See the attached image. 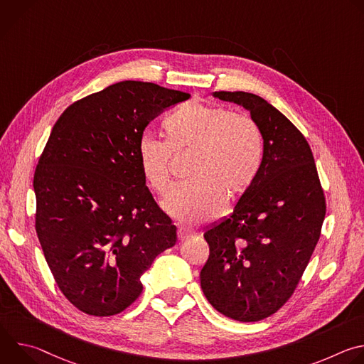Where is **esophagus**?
<instances>
[{"label": "esophagus", "mask_w": 364, "mask_h": 364, "mask_svg": "<svg viewBox=\"0 0 364 364\" xmlns=\"http://www.w3.org/2000/svg\"><path fill=\"white\" fill-rule=\"evenodd\" d=\"M177 236H178V240L183 242V240H187V239L193 237V232H190V230L186 229V228H178Z\"/></svg>", "instance_id": "34e87169"}]
</instances>
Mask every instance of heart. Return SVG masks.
Wrapping results in <instances>:
<instances>
[{
	"label": "heart",
	"mask_w": 364,
	"mask_h": 364,
	"mask_svg": "<svg viewBox=\"0 0 364 364\" xmlns=\"http://www.w3.org/2000/svg\"><path fill=\"white\" fill-rule=\"evenodd\" d=\"M166 139L144 134L136 161L146 186L160 196L171 188L173 157L191 159L187 176L164 203L166 210L186 225L218 218L226 197L237 200L255 183L264 163V139L247 117L203 103L186 102L163 121Z\"/></svg>",
	"instance_id": "b5f03b06"
}]
</instances>
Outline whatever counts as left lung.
Listing matches in <instances>:
<instances>
[{"label":"left lung","mask_w":364,"mask_h":364,"mask_svg":"<svg viewBox=\"0 0 364 364\" xmlns=\"http://www.w3.org/2000/svg\"><path fill=\"white\" fill-rule=\"evenodd\" d=\"M250 112L264 139V163L233 213L204 232L209 259L203 294L220 314L264 320L288 301L320 239L326 198L313 152L296 127L247 92H213Z\"/></svg>","instance_id":"left-lung-1"}]
</instances>
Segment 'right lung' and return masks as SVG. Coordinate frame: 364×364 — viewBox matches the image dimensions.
<instances>
[{"instance_id":"add662e5","label":"right lung","mask_w":364,"mask_h":364,"mask_svg":"<svg viewBox=\"0 0 364 364\" xmlns=\"http://www.w3.org/2000/svg\"><path fill=\"white\" fill-rule=\"evenodd\" d=\"M190 93L124 80L75 103L55 124L34 173L36 232L63 295L95 317L119 314L141 275L177 242L136 161L146 125Z\"/></svg>"}]
</instances>
